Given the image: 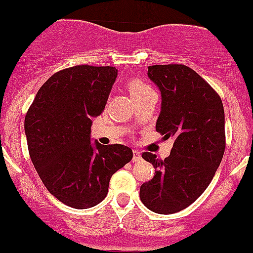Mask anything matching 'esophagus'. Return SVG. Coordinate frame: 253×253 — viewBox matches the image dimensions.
I'll use <instances>...</instances> for the list:
<instances>
[{
  "instance_id": "esophagus-1",
  "label": "esophagus",
  "mask_w": 253,
  "mask_h": 253,
  "mask_svg": "<svg viewBox=\"0 0 253 253\" xmlns=\"http://www.w3.org/2000/svg\"><path fill=\"white\" fill-rule=\"evenodd\" d=\"M140 159H141V154H140V151L134 150V151H132V161H139Z\"/></svg>"
}]
</instances>
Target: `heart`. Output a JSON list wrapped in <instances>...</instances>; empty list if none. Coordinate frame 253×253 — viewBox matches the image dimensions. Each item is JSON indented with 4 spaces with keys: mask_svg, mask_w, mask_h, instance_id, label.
Instances as JSON below:
<instances>
[{
    "mask_svg": "<svg viewBox=\"0 0 253 253\" xmlns=\"http://www.w3.org/2000/svg\"><path fill=\"white\" fill-rule=\"evenodd\" d=\"M127 88H129L130 94H131V97L134 99H139L150 93H155L154 89L146 82L141 81L139 79L130 80L129 84H127Z\"/></svg>",
    "mask_w": 253,
    "mask_h": 253,
    "instance_id": "b5f03b06",
    "label": "heart"
}]
</instances>
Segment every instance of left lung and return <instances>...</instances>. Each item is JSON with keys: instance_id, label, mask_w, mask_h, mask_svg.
<instances>
[{"instance_id": "1", "label": "left lung", "mask_w": 253, "mask_h": 253, "mask_svg": "<svg viewBox=\"0 0 253 253\" xmlns=\"http://www.w3.org/2000/svg\"><path fill=\"white\" fill-rule=\"evenodd\" d=\"M147 76L161 92L156 130L174 137L165 160L151 152L155 176L140 187L144 206L157 214H173L191 206L211 182L225 151V114L219 94L184 65H154Z\"/></svg>"}]
</instances>
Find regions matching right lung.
Here are the masks:
<instances>
[{"label":"right lung","instance_id":"add662e5","mask_svg":"<svg viewBox=\"0 0 253 253\" xmlns=\"http://www.w3.org/2000/svg\"><path fill=\"white\" fill-rule=\"evenodd\" d=\"M117 76L113 66L61 70L39 88L27 112L32 162L47 191L71 208L101 203L111 177L132 159L124 145L91 141L92 121L104 111Z\"/></svg>","mask_w":253,"mask_h":253}]
</instances>
